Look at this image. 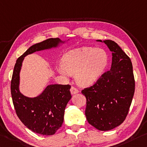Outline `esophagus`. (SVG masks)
Here are the masks:
<instances>
[{"label": "esophagus", "instance_id": "34e87169", "mask_svg": "<svg viewBox=\"0 0 147 147\" xmlns=\"http://www.w3.org/2000/svg\"><path fill=\"white\" fill-rule=\"evenodd\" d=\"M78 92H79V91H78L77 88H75V87H73V86H72L71 88V93L72 94H76Z\"/></svg>", "mask_w": 147, "mask_h": 147}]
</instances>
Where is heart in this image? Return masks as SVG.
Returning a JSON list of instances; mask_svg holds the SVG:
<instances>
[{
  "mask_svg": "<svg viewBox=\"0 0 147 147\" xmlns=\"http://www.w3.org/2000/svg\"><path fill=\"white\" fill-rule=\"evenodd\" d=\"M108 63L109 55L105 50L86 46L65 53L59 71L65 76L75 73L78 84L88 86L99 80Z\"/></svg>",
  "mask_w": 147,
  "mask_h": 147,
  "instance_id": "b5f03b06",
  "label": "heart"
}]
</instances>
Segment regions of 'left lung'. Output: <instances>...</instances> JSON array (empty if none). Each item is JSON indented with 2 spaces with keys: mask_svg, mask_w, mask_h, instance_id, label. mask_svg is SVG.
Instances as JSON below:
<instances>
[{
  "mask_svg": "<svg viewBox=\"0 0 147 147\" xmlns=\"http://www.w3.org/2000/svg\"><path fill=\"white\" fill-rule=\"evenodd\" d=\"M103 42L112 52L111 69L92 86L82 90V94L86 98L88 123L101 131H108L126 118L135 92V79L129 57L115 42Z\"/></svg>",
  "mask_w": 147,
  "mask_h": 147,
  "instance_id": "8db88e82",
  "label": "left lung"
}]
</instances>
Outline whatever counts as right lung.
I'll use <instances>...</instances> for the list:
<instances>
[{"instance_id":"add662e5","label":"right lung","mask_w":147,"mask_h":147,"mask_svg":"<svg viewBox=\"0 0 147 147\" xmlns=\"http://www.w3.org/2000/svg\"><path fill=\"white\" fill-rule=\"evenodd\" d=\"M59 41L58 38H51L31 46L16 61L11 80V95L16 115L27 128L44 136H52L61 127L65 107L71 98V86L50 85L39 96L29 98L20 92V71L25 56L56 46Z\"/></svg>"}]
</instances>
